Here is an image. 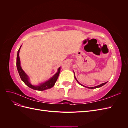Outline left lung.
I'll list each match as a JSON object with an SVG mask.
<instances>
[{
	"label": "left lung",
	"mask_w": 128,
	"mask_h": 128,
	"mask_svg": "<svg viewBox=\"0 0 128 128\" xmlns=\"http://www.w3.org/2000/svg\"><path fill=\"white\" fill-rule=\"evenodd\" d=\"M74 75H75V72H74ZM75 78L76 79V80H77V82H78L80 85H81V86H84V87H86V88H91V89H94V88H100V87H102V86H104V84H106L107 82H106V83H102V84H100V85H99V86H95V87H86V86H83V85H82L81 84H80L79 82H78V81L76 79V77L75 76Z\"/></svg>",
	"instance_id": "1"
}]
</instances>
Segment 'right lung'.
Instances as JSON below:
<instances>
[{"mask_svg": "<svg viewBox=\"0 0 128 128\" xmlns=\"http://www.w3.org/2000/svg\"><path fill=\"white\" fill-rule=\"evenodd\" d=\"M21 46H20V48H19L18 51V52L17 60H16V66H17V69H18V74H19V75H20V76L21 77V79L22 80L28 87H29L30 88H32V89H33V90H34L44 91L45 90H47V89H48V88H51L52 87H53L55 85L56 82V80L58 78V77H59V76L61 68L60 67L59 69H58V72L48 80L46 81V82H44L43 83L40 84L39 86H33V85H32L29 82V77L26 74V73L24 71V70H23L21 67L20 59V56H19V53H20V48H21Z\"/></svg>", "mask_w": 128, "mask_h": 128, "instance_id": "1", "label": "right lung"}]
</instances>
